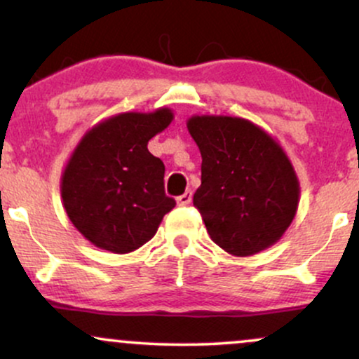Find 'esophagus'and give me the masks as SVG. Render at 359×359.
Listing matches in <instances>:
<instances>
[{"instance_id":"34e87169","label":"esophagus","mask_w":359,"mask_h":359,"mask_svg":"<svg viewBox=\"0 0 359 359\" xmlns=\"http://www.w3.org/2000/svg\"><path fill=\"white\" fill-rule=\"evenodd\" d=\"M191 203H192V192L191 191L184 192L182 196L177 197V204L179 205H189Z\"/></svg>"}]
</instances>
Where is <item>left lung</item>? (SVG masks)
<instances>
[{
	"label": "left lung",
	"mask_w": 359,
	"mask_h": 359,
	"mask_svg": "<svg viewBox=\"0 0 359 359\" xmlns=\"http://www.w3.org/2000/svg\"><path fill=\"white\" fill-rule=\"evenodd\" d=\"M187 130L203 156L194 205L211 240L233 257L273 246L300 199L299 177L277 138L250 119L224 114H194Z\"/></svg>",
	"instance_id": "obj_1"
}]
</instances>
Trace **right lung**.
I'll return each mask as SVG.
<instances>
[{
  "instance_id": "add662e5",
  "label": "right lung",
  "mask_w": 359,
  "mask_h": 359,
  "mask_svg": "<svg viewBox=\"0 0 359 359\" xmlns=\"http://www.w3.org/2000/svg\"><path fill=\"white\" fill-rule=\"evenodd\" d=\"M174 119L170 108L126 111L89 128L65 163L60 197L74 228L97 248L125 255L155 236L175 208L165 167L148 142Z\"/></svg>"
}]
</instances>
